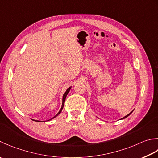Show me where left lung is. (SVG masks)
I'll return each instance as SVG.
<instances>
[{
    "mask_svg": "<svg viewBox=\"0 0 158 158\" xmlns=\"http://www.w3.org/2000/svg\"><path fill=\"white\" fill-rule=\"evenodd\" d=\"M132 112H133V111H132ZM132 112H130V113H129V114H127V116H125V117H123V118H122V119H124V118H127V116H129V115H130V114H131V113H132Z\"/></svg>",
    "mask_w": 158,
    "mask_h": 158,
    "instance_id": "left-lung-1",
    "label": "left lung"
}]
</instances>
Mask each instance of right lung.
<instances>
[{"label":"right lung","mask_w":158,"mask_h":158,"mask_svg":"<svg viewBox=\"0 0 158 158\" xmlns=\"http://www.w3.org/2000/svg\"><path fill=\"white\" fill-rule=\"evenodd\" d=\"M70 88H71V87H70V88H68V89L66 91V92H65L64 93V94L63 95V99H62V106H61V110H60V112H59L56 115H55L53 118H55V117H56L57 116H58L59 114H60V113H61V110H62V109H63V107H64V102H65V100H66V96H67V94H68V93H69V91H70ZM52 118H51V119H52ZM35 121H37V122H39V121H38V120H35Z\"/></svg>","instance_id":"add662e5"}]
</instances>
